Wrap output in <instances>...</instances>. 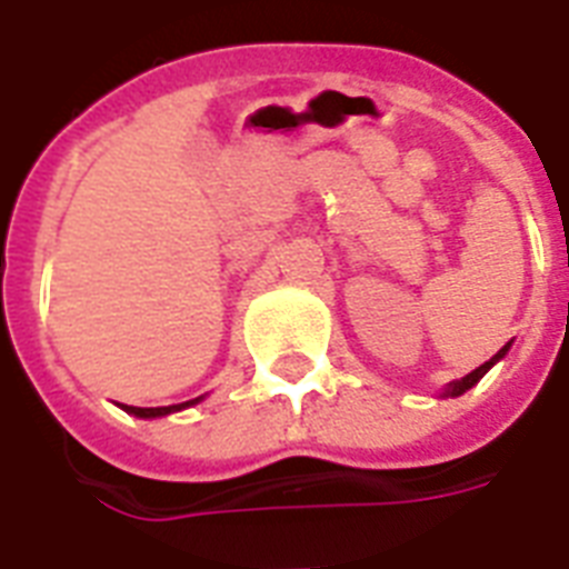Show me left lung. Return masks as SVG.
<instances>
[{
    "mask_svg": "<svg viewBox=\"0 0 569 569\" xmlns=\"http://www.w3.org/2000/svg\"><path fill=\"white\" fill-rule=\"evenodd\" d=\"M505 352H507V346H505V349H498V352L492 355V358H489L487 363H480L477 370H471V372H468V376H462V379L450 381L448 390H445V393H448V397H459V393H466V390L471 388V385H477V381H480V379H483V376H487L489 367H492V363H496L498 358H501V355H505Z\"/></svg>",
    "mask_w": 569,
    "mask_h": 569,
    "instance_id": "obj_1",
    "label": "left lung"
}]
</instances>
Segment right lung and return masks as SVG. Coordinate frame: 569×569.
I'll use <instances>...</instances> for the list:
<instances>
[{"label": "right lung", "mask_w": 569, "mask_h": 569, "mask_svg": "<svg viewBox=\"0 0 569 569\" xmlns=\"http://www.w3.org/2000/svg\"><path fill=\"white\" fill-rule=\"evenodd\" d=\"M193 402H199V400H188V402H181V406H158V409H140V406H124V411H130V415H137V418H160V415H169V411H179V409H184V406H193Z\"/></svg>", "instance_id": "obj_1"}]
</instances>
